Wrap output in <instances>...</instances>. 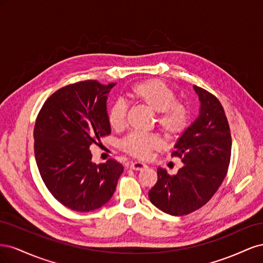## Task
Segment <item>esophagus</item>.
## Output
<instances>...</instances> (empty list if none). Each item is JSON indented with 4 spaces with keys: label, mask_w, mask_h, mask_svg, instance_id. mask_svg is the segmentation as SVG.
<instances>
[{
    "label": "esophagus",
    "mask_w": 263,
    "mask_h": 263,
    "mask_svg": "<svg viewBox=\"0 0 263 263\" xmlns=\"http://www.w3.org/2000/svg\"><path fill=\"white\" fill-rule=\"evenodd\" d=\"M145 168H147V165L145 163L139 162V161H134L130 163V169H133V170L140 171V170H144Z\"/></svg>",
    "instance_id": "1"
}]
</instances>
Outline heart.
<instances>
[{"instance_id": "1", "label": "heart", "mask_w": 263, "mask_h": 263, "mask_svg": "<svg viewBox=\"0 0 263 263\" xmlns=\"http://www.w3.org/2000/svg\"><path fill=\"white\" fill-rule=\"evenodd\" d=\"M128 98L156 112V122L166 137H178L186 129L190 119L189 108L177 101V93L158 79L141 81L128 90ZM127 108L123 102H115L108 108L107 122L115 130L125 126ZM122 150L135 158L146 159L151 151L160 149L162 141L156 134L130 133L121 140Z\"/></svg>"}]
</instances>
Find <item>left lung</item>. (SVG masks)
Instances as JSON below:
<instances>
[{
    "mask_svg": "<svg viewBox=\"0 0 263 263\" xmlns=\"http://www.w3.org/2000/svg\"><path fill=\"white\" fill-rule=\"evenodd\" d=\"M194 90L201 102L200 115L182 134L172 157L183 166L176 176L158 168V181L149 200L162 212L183 216L208 203L224 181L232 155V135L218 99L200 86Z\"/></svg>",
    "mask_w": 263,
    "mask_h": 263,
    "instance_id": "left-lung-1",
    "label": "left lung"
}]
</instances>
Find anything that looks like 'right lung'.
I'll return each instance as SVG.
<instances>
[{
	"mask_svg": "<svg viewBox=\"0 0 263 263\" xmlns=\"http://www.w3.org/2000/svg\"><path fill=\"white\" fill-rule=\"evenodd\" d=\"M115 83L85 80L61 87L46 100L34 127L39 173L52 196L66 208L90 212L113 196L124 171L114 159L92 162L90 147L108 136L107 93Z\"/></svg>",
	"mask_w": 263,
	"mask_h": 263,
	"instance_id": "add662e5",
	"label": "right lung"
}]
</instances>
